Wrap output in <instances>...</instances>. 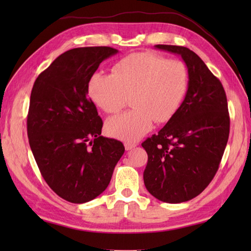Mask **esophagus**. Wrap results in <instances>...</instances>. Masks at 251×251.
<instances>
[{"label":"esophagus","mask_w":251,"mask_h":251,"mask_svg":"<svg viewBox=\"0 0 251 251\" xmlns=\"http://www.w3.org/2000/svg\"><path fill=\"white\" fill-rule=\"evenodd\" d=\"M124 146H125V149L127 151L132 150V149H135L137 147L136 143H132V142H125Z\"/></svg>","instance_id":"1"}]
</instances>
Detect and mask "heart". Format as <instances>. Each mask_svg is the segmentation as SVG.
<instances>
[{"instance_id":"1","label":"heart","mask_w":251,"mask_h":251,"mask_svg":"<svg viewBox=\"0 0 251 251\" xmlns=\"http://www.w3.org/2000/svg\"><path fill=\"white\" fill-rule=\"evenodd\" d=\"M189 84L182 61L168 60L152 52H134L117 61L112 74L95 72L87 92L93 102L105 113H116L130 96L131 111L106 121L108 134L134 142L150 131L154 120L172 119L182 102Z\"/></svg>"}]
</instances>
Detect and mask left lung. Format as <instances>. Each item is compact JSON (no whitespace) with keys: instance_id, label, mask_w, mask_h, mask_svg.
<instances>
[{"instance_id":"8db88e82","label":"left lung","mask_w":251,"mask_h":251,"mask_svg":"<svg viewBox=\"0 0 251 251\" xmlns=\"http://www.w3.org/2000/svg\"><path fill=\"white\" fill-rule=\"evenodd\" d=\"M154 47L182 58L189 84L178 111L157 135L142 142L148 153L143 181L155 199L178 204L201 194L219 168L230 132L227 101L221 82L194 51Z\"/></svg>"}]
</instances>
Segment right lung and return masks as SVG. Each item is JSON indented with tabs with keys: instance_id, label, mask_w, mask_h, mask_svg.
Listing matches in <instances>:
<instances>
[{
	"instance_id": "right-lung-1",
	"label": "right lung",
	"mask_w": 251,
	"mask_h": 251,
	"mask_svg": "<svg viewBox=\"0 0 251 251\" xmlns=\"http://www.w3.org/2000/svg\"><path fill=\"white\" fill-rule=\"evenodd\" d=\"M119 50L106 46L63 52L35 79L26 129L31 151L50 188L83 204L109 185L125 148L100 136L102 120L87 97L89 77Z\"/></svg>"
}]
</instances>
